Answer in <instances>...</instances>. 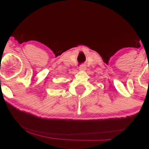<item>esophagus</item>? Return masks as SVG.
Masks as SVG:
<instances>
[{
  "mask_svg": "<svg viewBox=\"0 0 149 149\" xmlns=\"http://www.w3.org/2000/svg\"><path fill=\"white\" fill-rule=\"evenodd\" d=\"M79 69L80 71H85V70L86 69V67H85V65H81V66H80Z\"/></svg>",
  "mask_w": 149,
  "mask_h": 149,
  "instance_id": "1",
  "label": "esophagus"
}]
</instances>
